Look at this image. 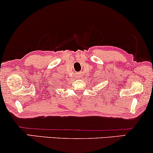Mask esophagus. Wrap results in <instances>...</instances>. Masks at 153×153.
<instances>
[{
  "instance_id": "1",
  "label": "esophagus",
  "mask_w": 153,
  "mask_h": 153,
  "mask_svg": "<svg viewBox=\"0 0 153 153\" xmlns=\"http://www.w3.org/2000/svg\"><path fill=\"white\" fill-rule=\"evenodd\" d=\"M80 77H81V76H80H80H78V77H77V78H80Z\"/></svg>"
}]
</instances>
